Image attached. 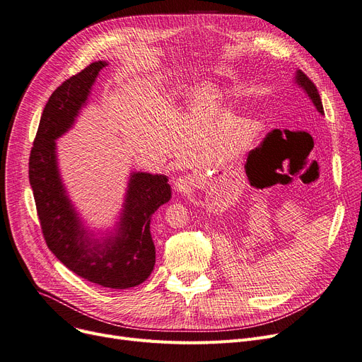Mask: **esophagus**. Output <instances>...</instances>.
I'll use <instances>...</instances> for the list:
<instances>
[{"mask_svg": "<svg viewBox=\"0 0 362 362\" xmlns=\"http://www.w3.org/2000/svg\"><path fill=\"white\" fill-rule=\"evenodd\" d=\"M175 190L178 193H189L192 190V180L189 177H180L175 181Z\"/></svg>", "mask_w": 362, "mask_h": 362, "instance_id": "obj_1", "label": "esophagus"}]
</instances>
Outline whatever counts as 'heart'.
Masks as SVG:
<instances>
[{
  "label": "heart",
  "mask_w": 362,
  "mask_h": 362,
  "mask_svg": "<svg viewBox=\"0 0 362 362\" xmlns=\"http://www.w3.org/2000/svg\"><path fill=\"white\" fill-rule=\"evenodd\" d=\"M192 98H193V104L196 110L206 112L220 104L221 92L220 89H216L214 84H204L193 92Z\"/></svg>",
  "instance_id": "obj_1"
}]
</instances>
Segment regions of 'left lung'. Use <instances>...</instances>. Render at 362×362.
<instances>
[{
  "mask_svg": "<svg viewBox=\"0 0 362 362\" xmlns=\"http://www.w3.org/2000/svg\"><path fill=\"white\" fill-rule=\"evenodd\" d=\"M296 83L300 86L303 90L308 93V96L312 99V103L316 107V110L320 111L321 114H324L321 96H320V93H317L316 86L309 80V77L305 74V72H301L300 69H297V72H296Z\"/></svg>",
  "mask_w": 362,
  "mask_h": 362,
  "instance_id": "left-lung-1",
  "label": "left lung"
}]
</instances>
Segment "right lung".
Listing matches in <instances>:
<instances>
[{"mask_svg":"<svg viewBox=\"0 0 362 362\" xmlns=\"http://www.w3.org/2000/svg\"><path fill=\"white\" fill-rule=\"evenodd\" d=\"M107 65L105 61L90 64L49 98L30 156V182L42 235L57 259L86 281L124 290L142 284L154 269L150 223L151 215L172 197L168 177L132 172L114 231L96 239L72 205L56 157V139L74 124L99 71Z\"/></svg>","mask_w":362,"mask_h":362,"instance_id":"right-lung-1","label":"right lung"}]
</instances>
